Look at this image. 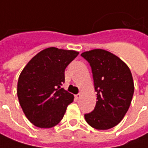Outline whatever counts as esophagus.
<instances>
[{
  "label": "esophagus",
  "instance_id": "obj_1",
  "mask_svg": "<svg viewBox=\"0 0 148 148\" xmlns=\"http://www.w3.org/2000/svg\"><path fill=\"white\" fill-rule=\"evenodd\" d=\"M81 95H82V94H81V93H79V94L75 95V98H76V99H79V98L81 97Z\"/></svg>",
  "mask_w": 148,
  "mask_h": 148
}]
</instances>
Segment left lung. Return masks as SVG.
<instances>
[{
    "mask_svg": "<svg viewBox=\"0 0 148 148\" xmlns=\"http://www.w3.org/2000/svg\"><path fill=\"white\" fill-rule=\"evenodd\" d=\"M81 56L91 67L97 101L92 112L84 114L87 123L97 130L116 126L125 116L134 93L130 69L117 56L103 49L84 52Z\"/></svg>",
    "mask_w": 148,
    "mask_h": 148,
    "instance_id": "left-lung-1",
    "label": "left lung"
}]
</instances>
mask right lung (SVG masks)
I'll return each mask as SVG.
<instances>
[{
    "instance_id": "add662e5",
    "label": "right lung",
    "mask_w": 148,
    "mask_h": 148,
    "mask_svg": "<svg viewBox=\"0 0 148 148\" xmlns=\"http://www.w3.org/2000/svg\"><path fill=\"white\" fill-rule=\"evenodd\" d=\"M79 53L48 48L33 57L17 82V96L27 118L34 126L50 128L63 119L74 95L61 88L64 71Z\"/></svg>"
}]
</instances>
